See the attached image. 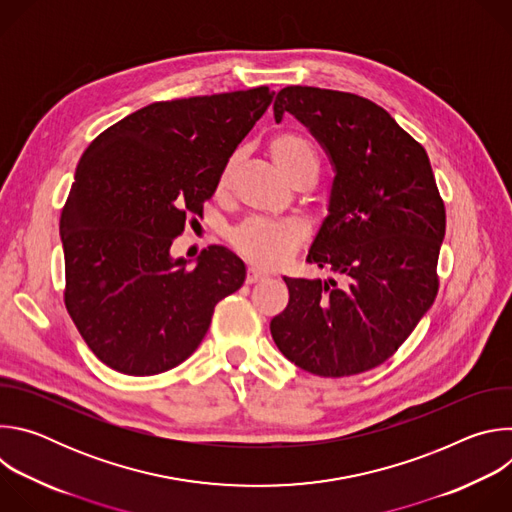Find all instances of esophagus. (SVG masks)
Listing matches in <instances>:
<instances>
[{
	"label": "esophagus",
	"instance_id": "1",
	"mask_svg": "<svg viewBox=\"0 0 512 512\" xmlns=\"http://www.w3.org/2000/svg\"><path fill=\"white\" fill-rule=\"evenodd\" d=\"M267 277H269V273L259 269V267H249L247 269V283H257V281H263Z\"/></svg>",
	"mask_w": 512,
	"mask_h": 512
}]
</instances>
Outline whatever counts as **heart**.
I'll return each instance as SVG.
<instances>
[{
	"instance_id": "obj_1",
	"label": "heart",
	"mask_w": 512,
	"mask_h": 512,
	"mask_svg": "<svg viewBox=\"0 0 512 512\" xmlns=\"http://www.w3.org/2000/svg\"><path fill=\"white\" fill-rule=\"evenodd\" d=\"M269 156L281 174L291 182L296 176L310 172L316 176L318 158L312 141L296 131H281L269 141ZM235 170V160H231L218 176L216 190L223 192L229 188L231 176ZM306 227L302 221H267V218H251V221L239 225L231 233V243L239 253L251 261L265 267L283 265L291 253L300 245Z\"/></svg>"
}]
</instances>
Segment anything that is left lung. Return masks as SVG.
I'll return each instance as SVG.
<instances>
[{
    "label": "left lung",
    "mask_w": 512,
    "mask_h": 512,
    "mask_svg": "<svg viewBox=\"0 0 512 512\" xmlns=\"http://www.w3.org/2000/svg\"><path fill=\"white\" fill-rule=\"evenodd\" d=\"M291 113L334 168L328 216L306 261L334 279H291L287 308L271 320L281 354L318 377H350L383 364L437 296L446 208L429 158L377 103L330 89L285 87L273 115Z\"/></svg>",
    "instance_id": "left-lung-1"
}]
</instances>
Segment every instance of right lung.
<instances>
[{
	"instance_id": "1",
	"label": "right lung",
	"mask_w": 512,
	"mask_h": 512,
	"mask_svg": "<svg viewBox=\"0 0 512 512\" xmlns=\"http://www.w3.org/2000/svg\"><path fill=\"white\" fill-rule=\"evenodd\" d=\"M269 87L143 107L85 150L60 214L66 310L113 371L148 377L184 362L245 263L210 245L192 269L172 259L237 145L273 101Z\"/></svg>"
}]
</instances>
